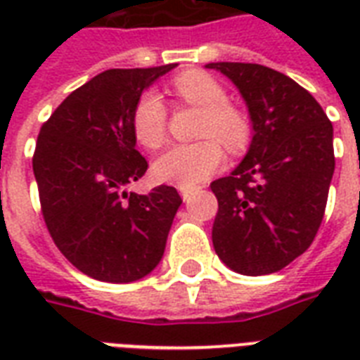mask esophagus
Instances as JSON below:
<instances>
[{
  "label": "esophagus",
  "mask_w": 360,
  "mask_h": 360,
  "mask_svg": "<svg viewBox=\"0 0 360 360\" xmlns=\"http://www.w3.org/2000/svg\"><path fill=\"white\" fill-rule=\"evenodd\" d=\"M179 192L181 198H183L185 202H188L192 198V194H194V188H192V186H179Z\"/></svg>",
  "instance_id": "34e87169"
}]
</instances>
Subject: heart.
Instances as JSON below:
<instances>
[{"label":"heart","mask_w":360,"mask_h":360,"mask_svg":"<svg viewBox=\"0 0 360 360\" xmlns=\"http://www.w3.org/2000/svg\"><path fill=\"white\" fill-rule=\"evenodd\" d=\"M175 95L183 103L202 110L194 143H175L153 164L155 177L181 186L198 185L224 162V149L240 153L250 140V123L236 106L228 104V93L219 80L202 70H188L174 80ZM168 112L160 95L146 91L132 112V132L146 149H157L166 140Z\"/></svg>","instance_id":"1"}]
</instances>
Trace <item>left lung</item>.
<instances>
[{"instance_id":"8db88e82","label":"left lung","mask_w":360,"mask_h":360,"mask_svg":"<svg viewBox=\"0 0 360 360\" xmlns=\"http://www.w3.org/2000/svg\"><path fill=\"white\" fill-rule=\"evenodd\" d=\"M245 98L250 149L228 177L211 183L219 200L213 246L236 273H276L312 245L335 174L333 123L290 76L257 63H209Z\"/></svg>"}]
</instances>
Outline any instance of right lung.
Returning <instances> with one entry per match:
<instances>
[{
	"label": "right lung",
	"mask_w": 360,
	"mask_h": 360,
	"mask_svg": "<svg viewBox=\"0 0 360 360\" xmlns=\"http://www.w3.org/2000/svg\"><path fill=\"white\" fill-rule=\"evenodd\" d=\"M177 67L110 69L78 87L41 127L33 174L59 252L87 276L124 284L157 267L181 205L174 186H127L146 174L132 112L143 89Z\"/></svg>",
	"instance_id": "right-lung-1"
}]
</instances>
